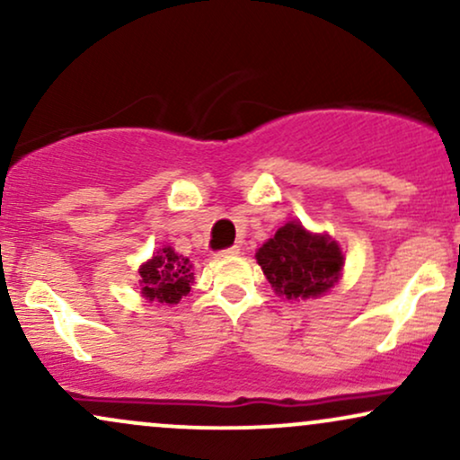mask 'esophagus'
I'll return each instance as SVG.
<instances>
[{
    "instance_id": "34e87169",
    "label": "esophagus",
    "mask_w": 460,
    "mask_h": 460,
    "mask_svg": "<svg viewBox=\"0 0 460 460\" xmlns=\"http://www.w3.org/2000/svg\"><path fill=\"white\" fill-rule=\"evenodd\" d=\"M235 255H240V246H229L218 252V257H235Z\"/></svg>"
}]
</instances>
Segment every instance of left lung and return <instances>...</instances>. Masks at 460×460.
I'll use <instances>...</instances> for the list:
<instances>
[{"mask_svg":"<svg viewBox=\"0 0 460 460\" xmlns=\"http://www.w3.org/2000/svg\"><path fill=\"white\" fill-rule=\"evenodd\" d=\"M255 260L279 296L318 298L340 281L344 252L326 234L288 223L255 252Z\"/></svg>","mask_w":460,"mask_h":460,"instance_id":"left-lung-1","label":"left lung"}]
</instances>
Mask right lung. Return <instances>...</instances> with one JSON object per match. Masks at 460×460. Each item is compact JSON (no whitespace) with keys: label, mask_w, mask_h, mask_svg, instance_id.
I'll return each mask as SVG.
<instances>
[{"label":"right lung","mask_w":460,"mask_h":460,"mask_svg":"<svg viewBox=\"0 0 460 460\" xmlns=\"http://www.w3.org/2000/svg\"><path fill=\"white\" fill-rule=\"evenodd\" d=\"M192 263L188 257L177 255L171 246L160 248L149 261L140 266V288L146 300H157L164 305H177L194 281L190 272Z\"/></svg>","instance_id":"obj_1"}]
</instances>
